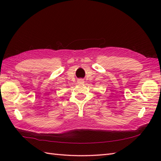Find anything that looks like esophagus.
<instances>
[{
    "mask_svg": "<svg viewBox=\"0 0 161 161\" xmlns=\"http://www.w3.org/2000/svg\"><path fill=\"white\" fill-rule=\"evenodd\" d=\"M77 81H78L79 84H83L84 82V80H81V79H80V80H79Z\"/></svg>",
    "mask_w": 161,
    "mask_h": 161,
    "instance_id": "obj_1",
    "label": "esophagus"
}]
</instances>
